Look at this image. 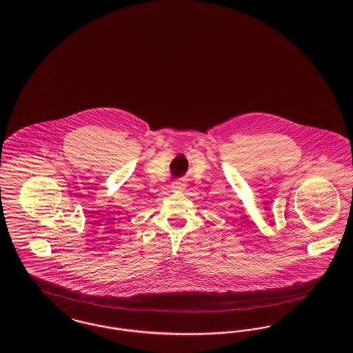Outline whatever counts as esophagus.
Returning <instances> with one entry per match:
<instances>
[{
    "label": "esophagus",
    "instance_id": "1",
    "mask_svg": "<svg viewBox=\"0 0 353 353\" xmlns=\"http://www.w3.org/2000/svg\"><path fill=\"white\" fill-rule=\"evenodd\" d=\"M185 181L183 179H179V180H176L173 184H172V188L174 189V190H183L185 189Z\"/></svg>",
    "mask_w": 353,
    "mask_h": 353
}]
</instances>
